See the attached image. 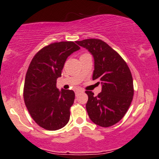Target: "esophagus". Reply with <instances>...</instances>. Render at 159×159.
I'll return each instance as SVG.
<instances>
[{"instance_id": "obj_1", "label": "esophagus", "mask_w": 159, "mask_h": 159, "mask_svg": "<svg viewBox=\"0 0 159 159\" xmlns=\"http://www.w3.org/2000/svg\"><path fill=\"white\" fill-rule=\"evenodd\" d=\"M83 92H84V90H80V89H78V90H75V95H76V96H78V94L81 93H83Z\"/></svg>"}]
</instances>
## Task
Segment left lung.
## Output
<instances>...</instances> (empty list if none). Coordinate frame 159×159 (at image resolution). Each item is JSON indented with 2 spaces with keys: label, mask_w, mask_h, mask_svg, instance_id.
Masks as SVG:
<instances>
[{
  "label": "left lung",
  "mask_w": 159,
  "mask_h": 159,
  "mask_svg": "<svg viewBox=\"0 0 159 159\" xmlns=\"http://www.w3.org/2000/svg\"><path fill=\"white\" fill-rule=\"evenodd\" d=\"M94 57L93 80L102 84V92L95 96L86 90L88 101L86 108L89 117L96 125L110 127L126 114L134 96L133 78L127 63L116 51L98 39L76 41Z\"/></svg>",
  "instance_id": "1"
}]
</instances>
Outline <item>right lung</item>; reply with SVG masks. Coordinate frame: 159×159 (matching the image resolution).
<instances>
[{
	"label": "right lung",
	"instance_id": "add662e5",
	"mask_svg": "<svg viewBox=\"0 0 159 159\" xmlns=\"http://www.w3.org/2000/svg\"><path fill=\"white\" fill-rule=\"evenodd\" d=\"M79 49L71 41L49 44L36 53L27 69L24 101L34 121L46 130H58L68 123L75 96L73 90L59 91L57 79L67 57Z\"/></svg>",
	"mask_w": 159,
	"mask_h": 159
}]
</instances>
